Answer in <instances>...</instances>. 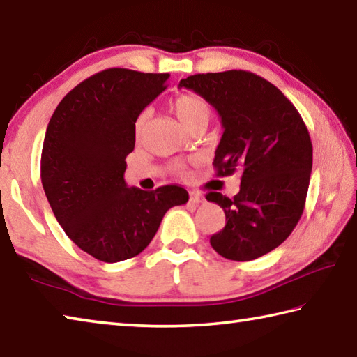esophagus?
Masks as SVG:
<instances>
[{"label":"esophagus","instance_id":"esophagus-1","mask_svg":"<svg viewBox=\"0 0 357 357\" xmlns=\"http://www.w3.org/2000/svg\"><path fill=\"white\" fill-rule=\"evenodd\" d=\"M190 201L193 204H201V202H204V195L199 192H190Z\"/></svg>","mask_w":357,"mask_h":357}]
</instances>
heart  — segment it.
Instances as JSON below:
<instances>
[{
  "label": "heart",
  "mask_w": 357,
  "mask_h": 357,
  "mask_svg": "<svg viewBox=\"0 0 357 357\" xmlns=\"http://www.w3.org/2000/svg\"><path fill=\"white\" fill-rule=\"evenodd\" d=\"M173 109L176 113L178 119L185 128L192 130L195 127H198L201 123H207L208 119L212 116V108L208 102L198 94L193 93H187V94H181L176 100L173 102ZM151 114L150 108L142 109L139 113L136 119V136L141 137L144 135V131L146 128V123H149V119Z\"/></svg>",
  "instance_id": "b5f03b06"
}]
</instances>
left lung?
<instances>
[{
    "label": "left lung",
    "instance_id": "left-lung-1",
    "mask_svg": "<svg viewBox=\"0 0 357 357\" xmlns=\"http://www.w3.org/2000/svg\"><path fill=\"white\" fill-rule=\"evenodd\" d=\"M179 88L204 97L221 117L225 132L213 159L218 176L241 170L234 198L206 195L226 213L212 248L227 260H255L280 246L303 213L312 169L308 128L282 91L254 73L195 74Z\"/></svg>",
    "mask_w": 357,
    "mask_h": 357
}]
</instances>
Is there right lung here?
<instances>
[{
	"instance_id": "1",
	"label": "right lung",
	"mask_w": 357,
	"mask_h": 357,
	"mask_svg": "<svg viewBox=\"0 0 357 357\" xmlns=\"http://www.w3.org/2000/svg\"><path fill=\"white\" fill-rule=\"evenodd\" d=\"M169 77L105 69L69 91L49 121L41 151L46 198L65 234L100 261L141 254L165 212L188 201L179 185L145 192L123 179L136 119Z\"/></svg>"
}]
</instances>
